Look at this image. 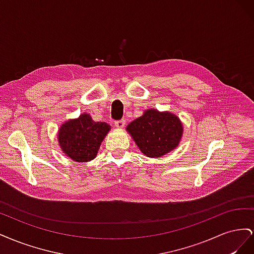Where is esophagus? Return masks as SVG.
<instances>
[{
	"mask_svg": "<svg viewBox=\"0 0 254 254\" xmlns=\"http://www.w3.org/2000/svg\"><path fill=\"white\" fill-rule=\"evenodd\" d=\"M125 124H126L125 120H120V121H115L114 122V125H115V127H117V128H123V127L125 126Z\"/></svg>",
	"mask_w": 254,
	"mask_h": 254,
	"instance_id": "34e87169",
	"label": "esophagus"
}]
</instances>
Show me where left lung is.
<instances>
[{"label": "left lung", "mask_w": 254, "mask_h": 254, "mask_svg": "<svg viewBox=\"0 0 254 254\" xmlns=\"http://www.w3.org/2000/svg\"><path fill=\"white\" fill-rule=\"evenodd\" d=\"M145 156L159 158L178 146L183 128L180 120L170 112L151 109L127 127Z\"/></svg>", "instance_id": "left-lung-1"}]
</instances>
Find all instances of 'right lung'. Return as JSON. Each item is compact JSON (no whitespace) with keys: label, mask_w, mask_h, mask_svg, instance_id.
<instances>
[{"label":"right lung","mask_w":254,"mask_h":254,"mask_svg":"<svg viewBox=\"0 0 254 254\" xmlns=\"http://www.w3.org/2000/svg\"><path fill=\"white\" fill-rule=\"evenodd\" d=\"M110 130L105 122H94L89 114L83 113L78 119L65 122L60 127L58 140L66 156L77 162L93 160L102 141Z\"/></svg>","instance_id":"right-lung-1"}]
</instances>
